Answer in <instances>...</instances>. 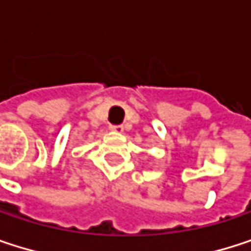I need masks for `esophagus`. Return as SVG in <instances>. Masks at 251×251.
<instances>
[{"label":"esophagus","mask_w":251,"mask_h":251,"mask_svg":"<svg viewBox=\"0 0 251 251\" xmlns=\"http://www.w3.org/2000/svg\"><path fill=\"white\" fill-rule=\"evenodd\" d=\"M110 130H113V132H118V133H122V132H124V126L113 125V126H110Z\"/></svg>","instance_id":"esophagus-1"}]
</instances>
